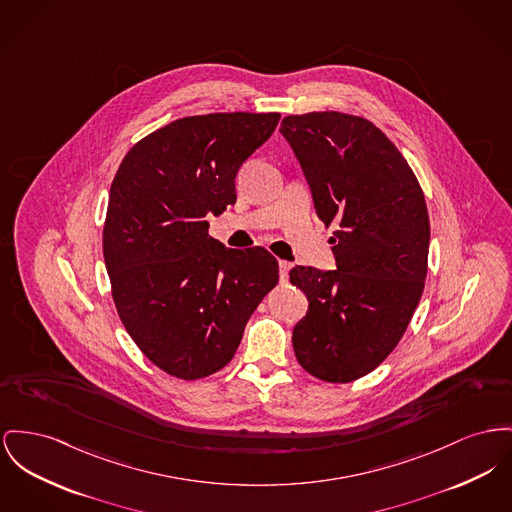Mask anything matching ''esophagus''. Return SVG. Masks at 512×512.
Returning <instances> with one entry per match:
<instances>
[{"label":"esophagus","mask_w":512,"mask_h":512,"mask_svg":"<svg viewBox=\"0 0 512 512\" xmlns=\"http://www.w3.org/2000/svg\"><path fill=\"white\" fill-rule=\"evenodd\" d=\"M278 269H280V280L286 282V280H288V271L292 269V263H288V261H278Z\"/></svg>","instance_id":"esophagus-1"}]
</instances>
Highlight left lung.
I'll return each instance as SVG.
<instances>
[{
	"label": "left lung",
	"mask_w": 512,
	"mask_h": 512,
	"mask_svg": "<svg viewBox=\"0 0 512 512\" xmlns=\"http://www.w3.org/2000/svg\"><path fill=\"white\" fill-rule=\"evenodd\" d=\"M317 216L334 224L336 271L294 267L307 296L292 344L301 367L327 383H350L385 360L420 303L429 216L406 158L371 121L340 112L282 120Z\"/></svg>",
	"instance_id": "8db88e82"
}]
</instances>
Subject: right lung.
Masks as SVG:
<instances>
[{
  "instance_id": "right-lung-1",
  "label": "right lung",
  "mask_w": 512,
  "mask_h": 512,
  "mask_svg": "<svg viewBox=\"0 0 512 512\" xmlns=\"http://www.w3.org/2000/svg\"><path fill=\"white\" fill-rule=\"evenodd\" d=\"M280 114H207L172 121L121 160L102 234L121 323L168 375L201 379L234 358L243 329L278 282L265 247L230 249L209 214L236 203V174Z\"/></svg>"
}]
</instances>
